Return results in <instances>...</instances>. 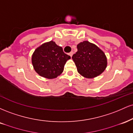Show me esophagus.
<instances>
[{
  "label": "esophagus",
  "mask_w": 133,
  "mask_h": 133,
  "mask_svg": "<svg viewBox=\"0 0 133 133\" xmlns=\"http://www.w3.org/2000/svg\"><path fill=\"white\" fill-rule=\"evenodd\" d=\"M73 54H74V52H70L69 54V56H71V57H72V56Z\"/></svg>",
  "instance_id": "obj_1"
}]
</instances>
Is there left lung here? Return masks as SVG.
<instances>
[{
	"label": "left lung",
	"instance_id": "left-lung-1",
	"mask_svg": "<svg viewBox=\"0 0 133 133\" xmlns=\"http://www.w3.org/2000/svg\"><path fill=\"white\" fill-rule=\"evenodd\" d=\"M77 51L72 57L77 72L86 78H94L106 69L108 61L104 52L94 44L83 41L77 44Z\"/></svg>",
	"mask_w": 133,
	"mask_h": 133
}]
</instances>
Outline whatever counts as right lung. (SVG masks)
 Returning a JSON list of instances; mask_svg holds the SVG:
<instances>
[{
    "instance_id": "add662e5",
    "label": "right lung",
    "mask_w": 133,
    "mask_h": 133,
    "mask_svg": "<svg viewBox=\"0 0 133 133\" xmlns=\"http://www.w3.org/2000/svg\"><path fill=\"white\" fill-rule=\"evenodd\" d=\"M71 57L63 52L53 41L38 47L32 56V64L35 71L42 77L54 79L64 71L65 62Z\"/></svg>"
}]
</instances>
